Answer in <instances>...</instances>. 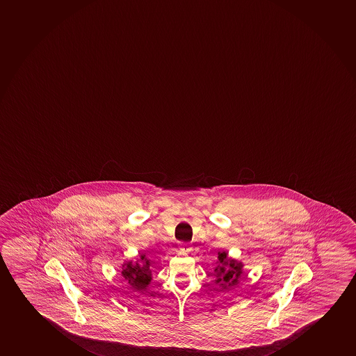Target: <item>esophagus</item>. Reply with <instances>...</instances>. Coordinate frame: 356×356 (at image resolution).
<instances>
[{"mask_svg":"<svg viewBox=\"0 0 356 356\" xmlns=\"http://www.w3.org/2000/svg\"><path fill=\"white\" fill-rule=\"evenodd\" d=\"M180 250H181V252H185V253H188V252L191 250V247H190V245H188V243H180Z\"/></svg>","mask_w":356,"mask_h":356,"instance_id":"obj_1","label":"esophagus"}]
</instances>
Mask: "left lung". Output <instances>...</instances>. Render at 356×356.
Segmentation results:
<instances>
[{"label":"left lung","instance_id":"obj_1","mask_svg":"<svg viewBox=\"0 0 356 356\" xmlns=\"http://www.w3.org/2000/svg\"><path fill=\"white\" fill-rule=\"evenodd\" d=\"M217 266L213 268V277L217 285L221 286V290H229L236 286L238 280L243 273V264L235 259L229 258L227 252H218Z\"/></svg>","mask_w":356,"mask_h":356}]
</instances>
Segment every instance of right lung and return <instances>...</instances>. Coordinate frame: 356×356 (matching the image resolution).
I'll use <instances>...</instances> for the list:
<instances>
[{"instance_id":"1","label":"right lung","mask_w":356,"mask_h":356,"mask_svg":"<svg viewBox=\"0 0 356 356\" xmlns=\"http://www.w3.org/2000/svg\"><path fill=\"white\" fill-rule=\"evenodd\" d=\"M151 254H140V258L136 261L129 260L122 265L121 274L134 291L146 290V287L151 284L152 267L154 264Z\"/></svg>"}]
</instances>
